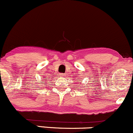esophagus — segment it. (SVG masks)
<instances>
[{"instance_id":"1","label":"esophagus","mask_w":133,"mask_h":133,"mask_svg":"<svg viewBox=\"0 0 133 133\" xmlns=\"http://www.w3.org/2000/svg\"><path fill=\"white\" fill-rule=\"evenodd\" d=\"M60 76H65V74H61V75H60Z\"/></svg>"}]
</instances>
